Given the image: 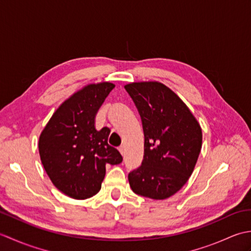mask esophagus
<instances>
[{
	"label": "esophagus",
	"mask_w": 251,
	"mask_h": 251,
	"mask_svg": "<svg viewBox=\"0 0 251 251\" xmlns=\"http://www.w3.org/2000/svg\"><path fill=\"white\" fill-rule=\"evenodd\" d=\"M119 151L121 152L122 155H125V147H124V146H121V147L119 148Z\"/></svg>",
	"instance_id": "34e87169"
}]
</instances>
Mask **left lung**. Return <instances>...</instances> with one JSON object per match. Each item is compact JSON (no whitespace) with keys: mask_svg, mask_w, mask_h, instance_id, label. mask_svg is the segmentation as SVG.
<instances>
[{"mask_svg":"<svg viewBox=\"0 0 251 251\" xmlns=\"http://www.w3.org/2000/svg\"><path fill=\"white\" fill-rule=\"evenodd\" d=\"M125 89L145 134L141 165L128 174L130 188L149 199H168L193 173L201 149V126L183 101L161 83H131Z\"/></svg>","mask_w":251,"mask_h":251,"instance_id":"left-lung-1","label":"left lung"}]
</instances>
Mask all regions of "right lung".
Listing matches in <instances>:
<instances>
[{
  "mask_svg": "<svg viewBox=\"0 0 251 251\" xmlns=\"http://www.w3.org/2000/svg\"><path fill=\"white\" fill-rule=\"evenodd\" d=\"M114 85L90 84L66 100L47 123L39 141L41 161L62 193L85 200L98 193L105 165L123 157L108 143L110 129L95 128V117Z\"/></svg>",
  "mask_w": 251,
  "mask_h": 251,
  "instance_id": "obj_1",
  "label": "right lung"
}]
</instances>
